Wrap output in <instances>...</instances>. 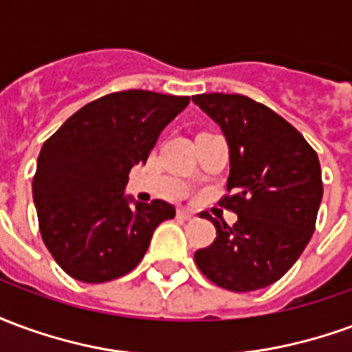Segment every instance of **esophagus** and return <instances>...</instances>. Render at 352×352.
Returning <instances> with one entry per match:
<instances>
[{"mask_svg":"<svg viewBox=\"0 0 352 352\" xmlns=\"http://www.w3.org/2000/svg\"><path fill=\"white\" fill-rule=\"evenodd\" d=\"M177 214H179L181 219H184V221H190V219H194V213H192V211H188V209H179V211H177Z\"/></svg>","mask_w":352,"mask_h":352,"instance_id":"esophagus-1","label":"esophagus"}]
</instances>
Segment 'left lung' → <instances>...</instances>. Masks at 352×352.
<instances>
[{"label": "left lung", "mask_w": 352, "mask_h": 352, "mask_svg": "<svg viewBox=\"0 0 352 352\" xmlns=\"http://www.w3.org/2000/svg\"><path fill=\"white\" fill-rule=\"evenodd\" d=\"M192 101L228 139V194L219 206L237 214L234 226L211 219L217 237L194 260L217 287L258 290L294 265L315 232L318 156L292 124L247 96L198 94Z\"/></svg>", "instance_id": "1"}]
</instances>
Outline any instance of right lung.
<instances>
[{"label":"right lung","instance_id":"add662e5","mask_svg":"<svg viewBox=\"0 0 352 352\" xmlns=\"http://www.w3.org/2000/svg\"><path fill=\"white\" fill-rule=\"evenodd\" d=\"M188 96L122 90L94 100L43 143L34 175L39 232L58 265L107 283L143 260L156 226L175 217L162 199L128 206L124 186Z\"/></svg>","mask_w":352,"mask_h":352}]
</instances>
